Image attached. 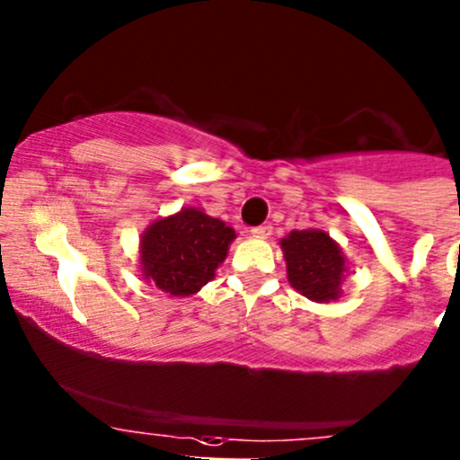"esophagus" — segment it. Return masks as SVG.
Here are the masks:
<instances>
[{"instance_id": "1", "label": "esophagus", "mask_w": 460, "mask_h": 460, "mask_svg": "<svg viewBox=\"0 0 460 460\" xmlns=\"http://www.w3.org/2000/svg\"><path fill=\"white\" fill-rule=\"evenodd\" d=\"M251 234H253V238H261V240H266V238H270L272 226H270V225H260V226H253V229H251Z\"/></svg>"}]
</instances>
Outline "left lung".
<instances>
[{
    "instance_id": "left-lung-1",
    "label": "left lung",
    "mask_w": 460,
    "mask_h": 460,
    "mask_svg": "<svg viewBox=\"0 0 460 460\" xmlns=\"http://www.w3.org/2000/svg\"><path fill=\"white\" fill-rule=\"evenodd\" d=\"M284 251L288 281L295 290L316 304H330L342 295L347 272L342 249L321 229L290 231L279 242Z\"/></svg>"
}]
</instances>
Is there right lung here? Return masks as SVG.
<instances>
[{"label":"right lung","mask_w":460,"mask_h":460,"mask_svg":"<svg viewBox=\"0 0 460 460\" xmlns=\"http://www.w3.org/2000/svg\"><path fill=\"white\" fill-rule=\"evenodd\" d=\"M235 231L199 207L155 220L141 234L144 279L172 296H190L216 277Z\"/></svg>","instance_id":"1"}]
</instances>
